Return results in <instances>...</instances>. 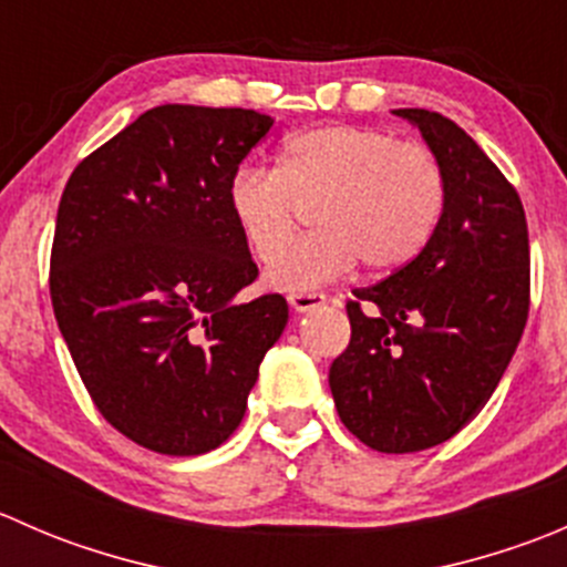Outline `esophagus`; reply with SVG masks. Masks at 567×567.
Instances as JSON below:
<instances>
[{"label":"esophagus","instance_id":"esophagus-1","mask_svg":"<svg viewBox=\"0 0 567 567\" xmlns=\"http://www.w3.org/2000/svg\"><path fill=\"white\" fill-rule=\"evenodd\" d=\"M288 305L293 307L296 312H310V310H316V307L326 305V296L323 293H310V290H305V293H290Z\"/></svg>","mask_w":567,"mask_h":567}]
</instances>
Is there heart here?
<instances>
[{"instance_id":"b5f03b06","label":"heart","mask_w":567,"mask_h":567,"mask_svg":"<svg viewBox=\"0 0 567 567\" xmlns=\"http://www.w3.org/2000/svg\"><path fill=\"white\" fill-rule=\"evenodd\" d=\"M444 173L431 147L364 125H318L288 136L277 169L244 167L230 177L233 221L268 282L305 290L331 282L359 260L375 274L414 260L444 210ZM319 199V230L290 250L298 203ZM286 251L282 252L281 249Z\"/></svg>"}]
</instances>
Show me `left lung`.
I'll list each match as a JSON object with an SVG mask.
<instances>
[{
    "label": "left lung",
    "instance_id": "left-lung-1",
    "mask_svg": "<svg viewBox=\"0 0 567 567\" xmlns=\"http://www.w3.org/2000/svg\"><path fill=\"white\" fill-rule=\"evenodd\" d=\"M394 114L420 128L447 197L414 260L353 290L329 386L359 442L400 455L453 439L505 375L529 316V233L518 192L461 125L427 109Z\"/></svg>",
    "mask_w": 567,
    "mask_h": 567
}]
</instances>
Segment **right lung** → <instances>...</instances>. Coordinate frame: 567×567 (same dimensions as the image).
<instances>
[{"label": "right lung", "mask_w": 567, "mask_h": 567, "mask_svg": "<svg viewBox=\"0 0 567 567\" xmlns=\"http://www.w3.org/2000/svg\"><path fill=\"white\" fill-rule=\"evenodd\" d=\"M274 120L164 104L68 177L51 247V305L104 420L140 447L203 455L244 420L262 357L288 323L257 279L227 186Z\"/></svg>", "instance_id": "add662e5"}]
</instances>
